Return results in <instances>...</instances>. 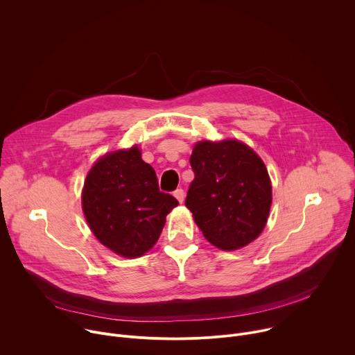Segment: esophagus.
I'll list each match as a JSON object with an SVG mask.
<instances>
[{"instance_id": "obj_1", "label": "esophagus", "mask_w": 355, "mask_h": 355, "mask_svg": "<svg viewBox=\"0 0 355 355\" xmlns=\"http://www.w3.org/2000/svg\"><path fill=\"white\" fill-rule=\"evenodd\" d=\"M174 196L178 199V202H184V198H185V192H184V189L182 188H178V189H175L174 191Z\"/></svg>"}]
</instances>
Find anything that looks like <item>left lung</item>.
<instances>
[{
  "label": "left lung",
  "mask_w": 355,
  "mask_h": 355,
  "mask_svg": "<svg viewBox=\"0 0 355 355\" xmlns=\"http://www.w3.org/2000/svg\"><path fill=\"white\" fill-rule=\"evenodd\" d=\"M193 180L185 207L204 236L236 250L263 232L271 207V182L263 160L237 140L200 141L189 159Z\"/></svg>",
  "instance_id": "left-lung-1"
}]
</instances>
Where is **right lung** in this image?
Wrapping results in <instances>:
<instances>
[{"instance_id": "1", "label": "right lung", "mask_w": 355, "mask_h": 355, "mask_svg": "<svg viewBox=\"0 0 355 355\" xmlns=\"http://www.w3.org/2000/svg\"><path fill=\"white\" fill-rule=\"evenodd\" d=\"M178 200L159 188L156 171L140 150H119L98 160L87 175L83 211L95 237L123 257L156 244Z\"/></svg>"}]
</instances>
